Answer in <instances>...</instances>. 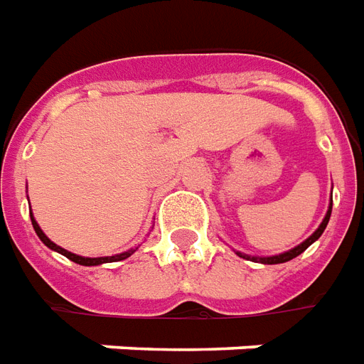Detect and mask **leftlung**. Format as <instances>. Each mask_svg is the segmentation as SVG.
<instances>
[{
    "instance_id": "left-lung-1",
    "label": "left lung",
    "mask_w": 364,
    "mask_h": 364,
    "mask_svg": "<svg viewBox=\"0 0 364 364\" xmlns=\"http://www.w3.org/2000/svg\"><path fill=\"white\" fill-rule=\"evenodd\" d=\"M330 215H331V198H330V208H328V211H326V217L322 219V223H320V227H318L312 235H310L304 242H301L299 246H294V248H291V250L283 252V254H275V256H248V254H242V252H237L240 258H246V259H252V262H259V264H267V266H272V264H285V262H289V259L296 258L299 254H302V252L309 248L310 244L316 242L318 238L322 237V232L326 230V227H328V221H330Z\"/></svg>"
}]
</instances>
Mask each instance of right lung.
Instances as JSON below:
<instances>
[{
    "mask_svg": "<svg viewBox=\"0 0 364 364\" xmlns=\"http://www.w3.org/2000/svg\"><path fill=\"white\" fill-rule=\"evenodd\" d=\"M31 221H33V227H34V232L38 235V238H41L42 242L46 244L50 250L58 252V254H62V256H65L68 259H71V262H75V264H79V266H100V264H110V262H120V259H126L129 258L132 254H134L135 250H137V246L135 248H129L127 252H122V254H116V256H102V258H85V256H77V254H73V252H68L65 248H62V246H58V244H54L50 238L44 235V230L41 229V225L36 223V219H34L33 211H31Z\"/></svg>",
    "mask_w": 364,
    "mask_h": 364,
    "instance_id": "right-lung-1",
    "label": "right lung"
}]
</instances>
